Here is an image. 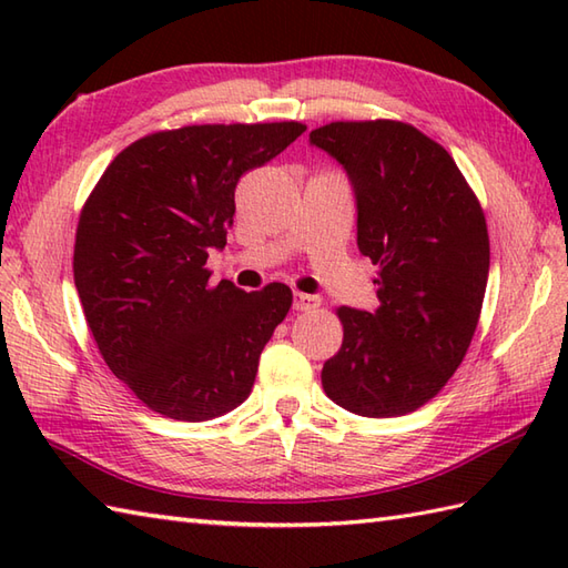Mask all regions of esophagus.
<instances>
[{
	"instance_id": "esophagus-1",
	"label": "esophagus",
	"mask_w": 568,
	"mask_h": 568,
	"mask_svg": "<svg viewBox=\"0 0 568 568\" xmlns=\"http://www.w3.org/2000/svg\"><path fill=\"white\" fill-rule=\"evenodd\" d=\"M293 307H295L297 312H310V310L320 307V297L307 295V293H295V295H293Z\"/></svg>"
}]
</instances>
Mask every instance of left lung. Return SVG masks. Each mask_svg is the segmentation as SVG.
I'll list each match as a JSON object with an SVG mask.
<instances>
[{
    "label": "left lung",
    "mask_w": 568,
    "mask_h": 568,
    "mask_svg": "<svg viewBox=\"0 0 568 568\" xmlns=\"http://www.w3.org/2000/svg\"><path fill=\"white\" fill-rule=\"evenodd\" d=\"M344 168L358 251L378 265L381 307H339L344 342L322 388L361 417L407 415L462 364L484 305L486 216L454 159L403 122H334L310 134Z\"/></svg>",
    "instance_id": "1"
}]
</instances>
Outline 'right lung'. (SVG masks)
Masks as SVG:
<instances>
[{"instance_id":"obj_1","label":"right lung","mask_w":568,"mask_h":568,"mask_svg":"<svg viewBox=\"0 0 568 568\" xmlns=\"http://www.w3.org/2000/svg\"><path fill=\"white\" fill-rule=\"evenodd\" d=\"M297 122L204 124L131 143L84 202L75 287L104 364L153 413L220 417L248 397L291 287L210 283L239 178L303 134Z\"/></svg>"}]
</instances>
